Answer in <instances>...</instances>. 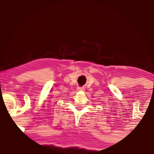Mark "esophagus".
I'll return each instance as SVG.
<instances>
[{"mask_svg": "<svg viewBox=\"0 0 154 154\" xmlns=\"http://www.w3.org/2000/svg\"><path fill=\"white\" fill-rule=\"evenodd\" d=\"M77 90L78 91H84L85 90V88H83V87H79L77 88Z\"/></svg>", "mask_w": 154, "mask_h": 154, "instance_id": "esophagus-1", "label": "esophagus"}]
</instances>
